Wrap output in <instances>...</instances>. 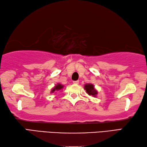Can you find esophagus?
<instances>
[{
    "mask_svg": "<svg viewBox=\"0 0 147 147\" xmlns=\"http://www.w3.org/2000/svg\"><path fill=\"white\" fill-rule=\"evenodd\" d=\"M73 83H74V84H78V83H79V81H78V80H76V81H74L73 82Z\"/></svg>",
    "mask_w": 147,
    "mask_h": 147,
    "instance_id": "1",
    "label": "esophagus"
}]
</instances>
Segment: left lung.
<instances>
[{"mask_svg": "<svg viewBox=\"0 0 147 147\" xmlns=\"http://www.w3.org/2000/svg\"><path fill=\"white\" fill-rule=\"evenodd\" d=\"M84 88L89 96H92L95 97H96L97 94V91L94 88V85L91 84V83H88V84L85 85Z\"/></svg>", "mask_w": 147, "mask_h": 147, "instance_id": "left-lung-1", "label": "left lung"}]
</instances>
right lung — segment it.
I'll return each mask as SVG.
<instances>
[{"label":"right lung","mask_w":147,"mask_h":147,"mask_svg":"<svg viewBox=\"0 0 147 147\" xmlns=\"http://www.w3.org/2000/svg\"><path fill=\"white\" fill-rule=\"evenodd\" d=\"M63 87H64V85H62L61 84H60V83H58L55 87H54V88H52V90H51V92L53 93L55 91H58L59 90H61L62 88H63Z\"/></svg>","instance_id":"obj_1"}]
</instances>
